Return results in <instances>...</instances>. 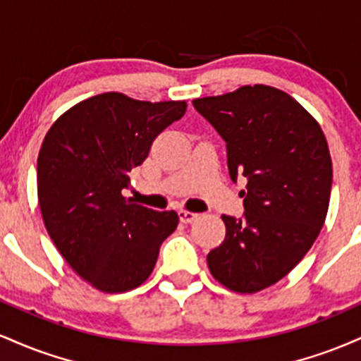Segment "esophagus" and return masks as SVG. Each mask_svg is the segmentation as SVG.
Listing matches in <instances>:
<instances>
[{
    "mask_svg": "<svg viewBox=\"0 0 361 361\" xmlns=\"http://www.w3.org/2000/svg\"><path fill=\"white\" fill-rule=\"evenodd\" d=\"M178 217H180V221L183 224H190L193 221H197L198 219V214H193V212H188V210H178Z\"/></svg>",
    "mask_w": 361,
    "mask_h": 361,
    "instance_id": "esophagus-1",
    "label": "esophagus"
}]
</instances>
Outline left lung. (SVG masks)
Returning <instances> with one entry per match:
<instances>
[{
    "label": "left lung",
    "mask_w": 361,
    "mask_h": 361,
    "mask_svg": "<svg viewBox=\"0 0 361 361\" xmlns=\"http://www.w3.org/2000/svg\"><path fill=\"white\" fill-rule=\"evenodd\" d=\"M226 140L231 180H247L241 219L222 215L226 239L207 256L224 287L255 293L288 275L324 226L333 163L316 118L285 91L241 86L193 100Z\"/></svg>",
    "instance_id": "1"
}]
</instances>
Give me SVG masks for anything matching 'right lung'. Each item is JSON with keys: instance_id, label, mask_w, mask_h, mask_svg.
<instances>
[{"instance_id": "1", "label": "right lung", "mask_w": 361, "mask_h": 361, "mask_svg": "<svg viewBox=\"0 0 361 361\" xmlns=\"http://www.w3.org/2000/svg\"><path fill=\"white\" fill-rule=\"evenodd\" d=\"M186 102H140L97 94L61 115L37 159V193L49 235L82 280L106 293L149 279L159 247L178 226L175 210L157 212L126 198L161 132Z\"/></svg>"}]
</instances>
